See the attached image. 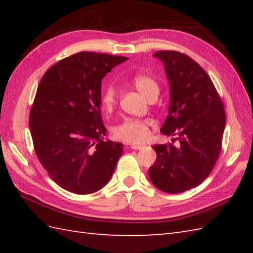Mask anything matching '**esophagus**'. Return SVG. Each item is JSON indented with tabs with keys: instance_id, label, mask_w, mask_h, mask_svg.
<instances>
[{
	"instance_id": "esophagus-1",
	"label": "esophagus",
	"mask_w": 253,
	"mask_h": 253,
	"mask_svg": "<svg viewBox=\"0 0 253 253\" xmlns=\"http://www.w3.org/2000/svg\"><path fill=\"white\" fill-rule=\"evenodd\" d=\"M130 148L132 150H142L144 147L143 146H139V144H130Z\"/></svg>"
}]
</instances>
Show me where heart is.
Listing matches in <instances>:
<instances>
[{
	"label": "heart",
	"mask_w": 253,
	"mask_h": 253,
	"mask_svg": "<svg viewBox=\"0 0 253 253\" xmlns=\"http://www.w3.org/2000/svg\"><path fill=\"white\" fill-rule=\"evenodd\" d=\"M132 84L140 92L144 98L149 101L155 100L160 92V85L157 80L152 76L146 74L136 75L132 78ZM117 91L115 87L109 85L106 87L101 96L102 107L110 112L116 104ZM150 125L151 122L149 120H140V118H125L123 122L113 128V137L117 140L128 143H142L148 139L150 133Z\"/></svg>",
	"instance_id": "1"
}]
</instances>
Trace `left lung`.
I'll list each match as a JSON object with an SVG mask.
<instances>
[{
    "mask_svg": "<svg viewBox=\"0 0 253 253\" xmlns=\"http://www.w3.org/2000/svg\"><path fill=\"white\" fill-rule=\"evenodd\" d=\"M154 56L163 62L169 82V116L161 132L176 138L153 146L157 160L149 177L158 189L180 193L211 174L222 150L226 115L211 78L191 57L169 50Z\"/></svg>",
    "mask_w": 253,
    "mask_h": 253,
    "instance_id": "left-lung-1",
    "label": "left lung"
}]
</instances>
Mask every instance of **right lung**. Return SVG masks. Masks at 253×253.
<instances>
[{"mask_svg":"<svg viewBox=\"0 0 253 253\" xmlns=\"http://www.w3.org/2000/svg\"><path fill=\"white\" fill-rule=\"evenodd\" d=\"M126 60L80 52L57 62L40 80L29 114L32 142L41 165L63 189L89 195L114 173L124 146L104 141L101 83Z\"/></svg>","mask_w":253,"mask_h":253,"instance_id":"obj_1","label":"right lung"}]
</instances>
